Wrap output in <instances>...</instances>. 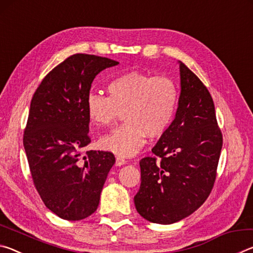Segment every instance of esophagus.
Instances as JSON below:
<instances>
[{
  "instance_id": "obj_1",
  "label": "esophagus",
  "mask_w": 253,
  "mask_h": 253,
  "mask_svg": "<svg viewBox=\"0 0 253 253\" xmlns=\"http://www.w3.org/2000/svg\"><path fill=\"white\" fill-rule=\"evenodd\" d=\"M126 163H127V161L124 157H122V156H117L116 157V165L117 166H122L124 164H126Z\"/></svg>"
}]
</instances>
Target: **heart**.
<instances>
[{"label":"heart","instance_id":"1","mask_svg":"<svg viewBox=\"0 0 253 253\" xmlns=\"http://www.w3.org/2000/svg\"><path fill=\"white\" fill-rule=\"evenodd\" d=\"M108 97L89 93L88 117L96 127L113 125L124 113L125 124L102 136L99 146L121 156H134L147 136L158 138L172 124L178 104V87L169 76L130 71L107 84Z\"/></svg>","mask_w":253,"mask_h":253}]
</instances>
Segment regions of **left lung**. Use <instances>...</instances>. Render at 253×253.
I'll use <instances>...</instances> for the list:
<instances>
[{"label":"left lung","mask_w":253,"mask_h":253,"mask_svg":"<svg viewBox=\"0 0 253 253\" xmlns=\"http://www.w3.org/2000/svg\"><path fill=\"white\" fill-rule=\"evenodd\" d=\"M181 95L174 121L152 152L139 162L137 212L158 224L191 215L211 193L221 154L222 132L208 88L183 62ZM159 161H157V158Z\"/></svg>","instance_id":"obj_1"}]
</instances>
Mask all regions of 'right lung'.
<instances>
[{
  "label": "right lung",
  "instance_id": "add662e5",
  "mask_svg": "<svg viewBox=\"0 0 253 253\" xmlns=\"http://www.w3.org/2000/svg\"><path fill=\"white\" fill-rule=\"evenodd\" d=\"M119 62L77 53L53 68L34 92L23 146L38 193L51 212L68 221L96 211L113 153L81 151L90 144L85 100L96 76Z\"/></svg>",
  "mask_w": 253,
  "mask_h": 253
}]
</instances>
